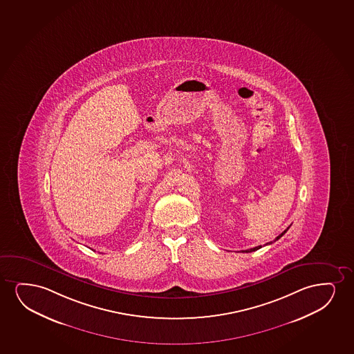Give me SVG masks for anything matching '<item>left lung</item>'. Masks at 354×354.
<instances>
[{"mask_svg":"<svg viewBox=\"0 0 354 354\" xmlns=\"http://www.w3.org/2000/svg\"><path fill=\"white\" fill-rule=\"evenodd\" d=\"M288 228H290V227H288ZM288 228H287V230H283V232H282V233H281V234L279 235V236H277V238H276V239L274 240V241H276V240L280 239L281 236H282V235L285 234L286 232H287V230H288ZM268 243H266V245H268ZM262 248V246H256V248H250V250H243V251H241V252H246V253L253 252V251H257V250H259V248Z\"/></svg>","mask_w":354,"mask_h":354,"instance_id":"left-lung-1","label":"left lung"}]
</instances>
